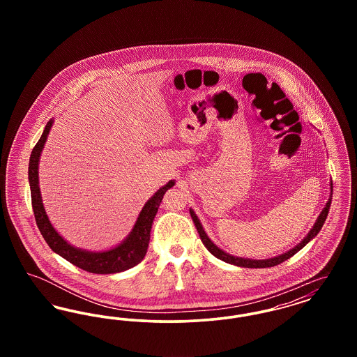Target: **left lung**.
<instances>
[{
  "label": "left lung",
  "instance_id": "left-lung-1",
  "mask_svg": "<svg viewBox=\"0 0 357 357\" xmlns=\"http://www.w3.org/2000/svg\"><path fill=\"white\" fill-rule=\"evenodd\" d=\"M331 190H332V183H331ZM331 202H332V192H331V198H329L328 204H325V207H324L320 217L317 218V221L314 223V226L312 227V230L307 233V236L301 241V243H298L296 248H293L291 250H289L287 253L278 255V257H274V258H269V259H249V258H241V257H234V255L225 253L223 250H221L218 246H215V245L208 239V237L206 236L204 227H202L201 222L198 220V217L195 215V213H194L192 210H190V214H191V218H192L194 225H195V227H197V230H198V234H199V237H201V241L204 242L206 249H207L211 255H214V257L220 258V259L227 262V264L237 265V266H242V268H272V266L282 264L284 261H287L290 257H293L297 252H300L312 238H314L319 234V231H320L321 227H323L324 222H325L326 217H328Z\"/></svg>",
  "mask_w": 357,
  "mask_h": 357
}]
</instances>
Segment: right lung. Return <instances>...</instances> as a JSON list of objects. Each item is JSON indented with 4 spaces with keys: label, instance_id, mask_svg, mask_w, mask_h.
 <instances>
[{
    "label": "right lung",
    "instance_id": "add662e5",
    "mask_svg": "<svg viewBox=\"0 0 357 357\" xmlns=\"http://www.w3.org/2000/svg\"><path fill=\"white\" fill-rule=\"evenodd\" d=\"M52 124H53V120H50L45 126V130L40 137V140L36 143L33 151L31 153L29 170H28L34 220L41 236L44 237L45 242L54 253L61 255L70 264H73L75 266L83 269L85 272L95 273V274H112V273L124 272L127 269L134 268L135 265L142 262V259L147 253L153 218L156 215L159 204L163 199L165 192L174 186V181H170L166 186L158 190L153 198L144 204L131 234L124 242H121L119 246L102 253H93V252H86V250L73 248L53 229L51 222L47 217L45 208L43 206L40 187H38L40 155L44 149Z\"/></svg>",
    "mask_w": 357,
    "mask_h": 357
}]
</instances>
